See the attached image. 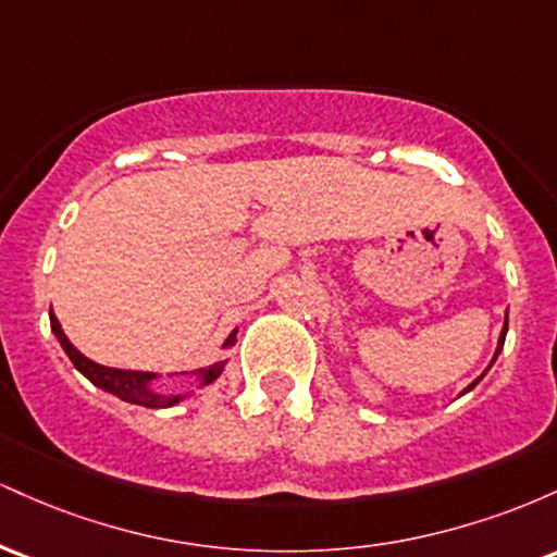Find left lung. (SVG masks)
Masks as SVG:
<instances>
[{
  "mask_svg": "<svg viewBox=\"0 0 557 557\" xmlns=\"http://www.w3.org/2000/svg\"><path fill=\"white\" fill-rule=\"evenodd\" d=\"M505 335H508V311H505V324H503V330H500V337H497V348H495V356H492L490 367H492V363H495V361H497V356H500V350H503V343H505ZM490 367H487V369H484V372H482V374H479V376H476V380H474V382H471V385H469V387H466L461 395H466V393H469V389H474V387L479 385V382H482V376L490 372Z\"/></svg>",
  "mask_w": 557,
  "mask_h": 557,
  "instance_id": "8db88e82",
  "label": "left lung"
}]
</instances>
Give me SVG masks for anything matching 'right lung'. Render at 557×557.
Masks as SVG:
<instances>
[{
    "label": "right lung",
    "instance_id": "1",
    "mask_svg": "<svg viewBox=\"0 0 557 557\" xmlns=\"http://www.w3.org/2000/svg\"><path fill=\"white\" fill-rule=\"evenodd\" d=\"M49 322H52L54 337H57V341H60L62 350H65V354H67V359L73 361V367L78 369V372L86 376L88 382H94L96 387L104 389V393L114 395V398H120V400H125V403H136V406H146V408H170V406H177V403H183L185 398H190V395H194L198 387L212 385L216 376L225 372V367H227V359H225V361H214L212 367L196 369V372H181V376H190V380L196 382V387L194 389H181V393H170V389H168V393H162V389L154 387L157 382L162 380V374H157V372H133V369L101 367V363L86 359V356H83L81 350L67 341L65 330H62V324L57 322L54 311H49ZM235 335H238V330L230 332L227 341L222 343V348H230V345H235Z\"/></svg>",
    "mask_w": 557,
    "mask_h": 557
}]
</instances>
